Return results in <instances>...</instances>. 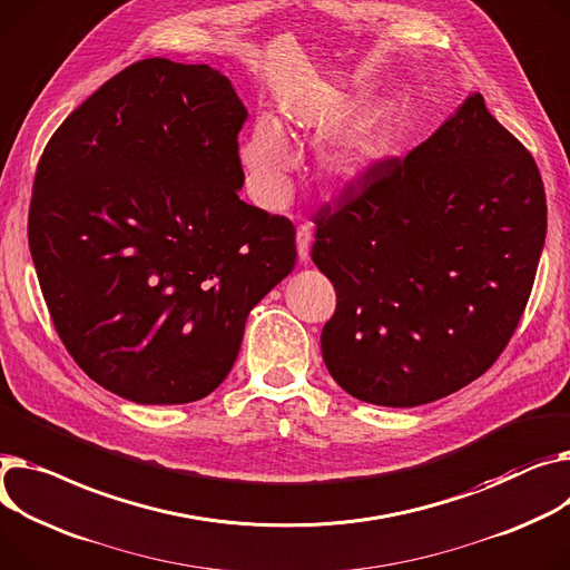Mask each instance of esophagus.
Returning a JSON list of instances; mask_svg holds the SVG:
<instances>
[{"label": "esophagus", "mask_w": 570, "mask_h": 570, "mask_svg": "<svg viewBox=\"0 0 570 570\" xmlns=\"http://www.w3.org/2000/svg\"><path fill=\"white\" fill-rule=\"evenodd\" d=\"M295 238H297V258L299 261H307L309 258V245H312L309 224H299Z\"/></svg>", "instance_id": "esophagus-1"}]
</instances>
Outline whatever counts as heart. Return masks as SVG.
Listing matches in <instances>:
<instances>
[{
  "label": "heart",
  "instance_id": "1",
  "mask_svg": "<svg viewBox=\"0 0 570 570\" xmlns=\"http://www.w3.org/2000/svg\"><path fill=\"white\" fill-rule=\"evenodd\" d=\"M288 121L314 135H325L334 126V114L325 107L302 105L291 111ZM396 139V119L392 111H377L364 117L346 137H341L323 154V171L338 189L360 185ZM243 165L254 193L268 206H279L291 193L295 154L279 126L263 117L252 128L240 148Z\"/></svg>",
  "mask_w": 570,
  "mask_h": 570
}]
</instances>
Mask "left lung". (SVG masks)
<instances>
[{"label":"left lung","instance_id":"8db88e82","mask_svg":"<svg viewBox=\"0 0 570 570\" xmlns=\"http://www.w3.org/2000/svg\"><path fill=\"white\" fill-rule=\"evenodd\" d=\"M312 222V258L336 291L321 334L327 371L360 401L412 407L459 392L504 353L548 206L532 154L474 94Z\"/></svg>","mask_w":570,"mask_h":570}]
</instances>
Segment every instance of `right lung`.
<instances>
[{
    "instance_id": "right-lung-1",
    "label": "right lung",
    "mask_w": 570,
    "mask_h": 570,
    "mask_svg": "<svg viewBox=\"0 0 570 570\" xmlns=\"http://www.w3.org/2000/svg\"><path fill=\"white\" fill-rule=\"evenodd\" d=\"M247 109L208 63L141 59L50 137L27 236L66 351L141 405L208 396L249 309L295 265V226L245 204Z\"/></svg>"
}]
</instances>
